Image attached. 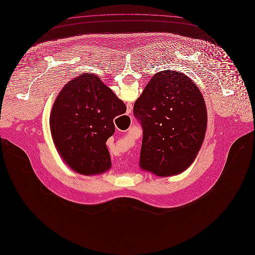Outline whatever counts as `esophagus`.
<instances>
[{
	"instance_id": "esophagus-1",
	"label": "esophagus",
	"mask_w": 255,
	"mask_h": 255,
	"mask_svg": "<svg viewBox=\"0 0 255 255\" xmlns=\"http://www.w3.org/2000/svg\"><path fill=\"white\" fill-rule=\"evenodd\" d=\"M131 109H132V105L128 104V110H127V113H128V114H129V113L131 112Z\"/></svg>"
}]
</instances>
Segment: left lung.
Segmentation results:
<instances>
[{
    "label": "left lung",
    "mask_w": 255,
    "mask_h": 255,
    "mask_svg": "<svg viewBox=\"0 0 255 255\" xmlns=\"http://www.w3.org/2000/svg\"><path fill=\"white\" fill-rule=\"evenodd\" d=\"M143 128L140 167L158 176L180 174L204 140L207 111L197 85L173 70L155 74L134 104Z\"/></svg>",
    "instance_id": "8db88e82"
}]
</instances>
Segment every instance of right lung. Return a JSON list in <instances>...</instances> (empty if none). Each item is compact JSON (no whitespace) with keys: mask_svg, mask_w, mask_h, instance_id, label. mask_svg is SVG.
<instances>
[{"mask_svg":"<svg viewBox=\"0 0 255 255\" xmlns=\"http://www.w3.org/2000/svg\"><path fill=\"white\" fill-rule=\"evenodd\" d=\"M127 107L93 74L65 84L54 101L50 128L55 147L68 166L84 175L111 168L107 141L115 131L113 119Z\"/></svg>","mask_w":255,"mask_h":255,"instance_id":"1","label":"right lung"}]
</instances>
